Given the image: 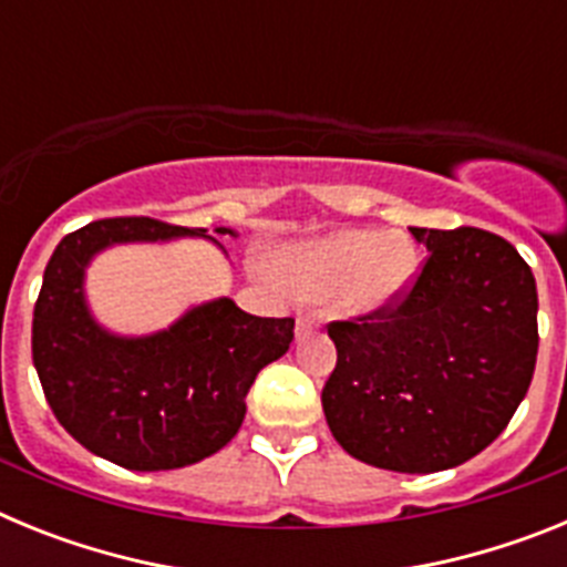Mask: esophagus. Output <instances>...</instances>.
<instances>
[{"instance_id": "34e87169", "label": "esophagus", "mask_w": 567, "mask_h": 567, "mask_svg": "<svg viewBox=\"0 0 567 567\" xmlns=\"http://www.w3.org/2000/svg\"><path fill=\"white\" fill-rule=\"evenodd\" d=\"M312 327H315V320L307 318V315H300L298 327H295V334H298V338H303V334L312 332Z\"/></svg>"}]
</instances>
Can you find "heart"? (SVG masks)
Returning a JSON list of instances; mask_svg holds the SVG:
<instances>
[{
    "label": "heart",
    "instance_id": "1",
    "mask_svg": "<svg viewBox=\"0 0 567 567\" xmlns=\"http://www.w3.org/2000/svg\"><path fill=\"white\" fill-rule=\"evenodd\" d=\"M417 249L405 235L334 229L278 252V275L303 300L327 298L338 315L372 320L392 312L417 280Z\"/></svg>",
    "mask_w": 567,
    "mask_h": 567
}]
</instances>
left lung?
Masks as SVG:
<instances>
[{
    "mask_svg": "<svg viewBox=\"0 0 567 567\" xmlns=\"http://www.w3.org/2000/svg\"><path fill=\"white\" fill-rule=\"evenodd\" d=\"M429 249L398 309L329 323L338 365L323 414L343 452L432 474L503 434L537 365V280L508 240L477 227H409Z\"/></svg>",
    "mask_w": 567,
    "mask_h": 567,
    "instance_id": "left-lung-1",
    "label": "left lung"
}]
</instances>
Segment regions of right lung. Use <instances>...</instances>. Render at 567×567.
<instances>
[{
  "instance_id": "obj_1",
  "label": "right lung",
  "mask_w": 567,
  "mask_h": 567,
  "mask_svg": "<svg viewBox=\"0 0 567 567\" xmlns=\"http://www.w3.org/2000/svg\"><path fill=\"white\" fill-rule=\"evenodd\" d=\"M178 238L227 252L207 229L153 218H104L64 235L33 309V365L50 409L87 452L130 471L184 468L221 452L244 423L249 385L295 338L292 318H255L233 298L195 303L150 334L102 327L84 289L93 258Z\"/></svg>"
}]
</instances>
